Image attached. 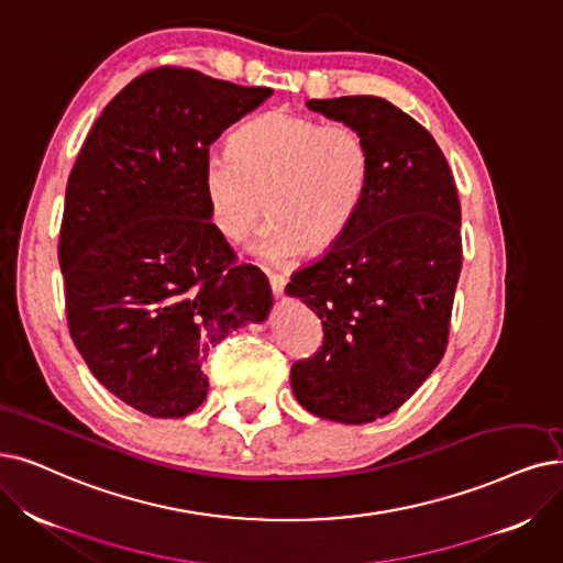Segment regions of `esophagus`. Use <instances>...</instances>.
Here are the masks:
<instances>
[{"label": "esophagus", "mask_w": 563, "mask_h": 563, "mask_svg": "<svg viewBox=\"0 0 563 563\" xmlns=\"http://www.w3.org/2000/svg\"><path fill=\"white\" fill-rule=\"evenodd\" d=\"M267 282H269V290H273V296L282 298L284 288H286V277H282L277 273H267Z\"/></svg>", "instance_id": "esophagus-1"}]
</instances>
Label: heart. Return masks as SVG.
<instances>
[{"label": "heart", "mask_w": 563, "mask_h": 563, "mask_svg": "<svg viewBox=\"0 0 563 563\" xmlns=\"http://www.w3.org/2000/svg\"><path fill=\"white\" fill-rule=\"evenodd\" d=\"M372 175V145L357 126L269 110L235 133L231 150L206 156L203 187L212 227L229 242L250 238L267 210L254 254L284 263L330 252L363 210Z\"/></svg>", "instance_id": "b5f03b06"}]
</instances>
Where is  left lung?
I'll return each mask as SVG.
<instances>
[{
	"label": "left lung",
	"instance_id": "obj_1",
	"mask_svg": "<svg viewBox=\"0 0 563 563\" xmlns=\"http://www.w3.org/2000/svg\"><path fill=\"white\" fill-rule=\"evenodd\" d=\"M307 106L365 133L374 175L349 233L286 286L323 325V346L290 367V386L313 416L363 424L399 409L441 363L462 269V208L432 133L390 101Z\"/></svg>",
	"mask_w": 563,
	"mask_h": 563
}]
</instances>
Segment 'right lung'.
I'll return each instance as SVG.
<instances>
[{
    "label": "right lung",
    "mask_w": 563,
    "mask_h": 563,
    "mask_svg": "<svg viewBox=\"0 0 563 563\" xmlns=\"http://www.w3.org/2000/svg\"><path fill=\"white\" fill-rule=\"evenodd\" d=\"M269 95L159 66L103 108L76 156L57 250L66 323L99 384L147 416L198 409L210 349L273 307L203 187L210 145Z\"/></svg>",
    "instance_id": "1"
}]
</instances>
